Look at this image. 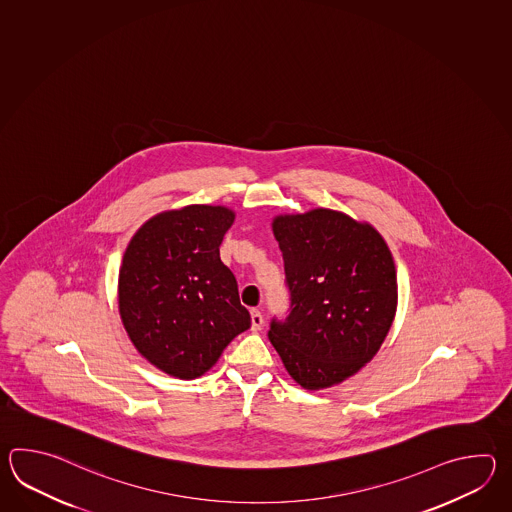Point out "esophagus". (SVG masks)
<instances>
[{
  "instance_id": "obj_1",
  "label": "esophagus",
  "mask_w": 512,
  "mask_h": 512,
  "mask_svg": "<svg viewBox=\"0 0 512 512\" xmlns=\"http://www.w3.org/2000/svg\"><path fill=\"white\" fill-rule=\"evenodd\" d=\"M251 322H252V331H260L261 326H263V315H261L258 309H252L251 311Z\"/></svg>"
}]
</instances>
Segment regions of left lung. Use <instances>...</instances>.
<instances>
[{
    "instance_id": "1",
    "label": "left lung",
    "mask_w": 512,
    "mask_h": 512,
    "mask_svg": "<svg viewBox=\"0 0 512 512\" xmlns=\"http://www.w3.org/2000/svg\"><path fill=\"white\" fill-rule=\"evenodd\" d=\"M291 313L272 318L269 340L305 390L355 375L381 349L397 311L392 252L370 223L315 208L272 219Z\"/></svg>"
}]
</instances>
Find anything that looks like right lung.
Returning a JSON list of instances; mask_svg holds the SVG:
<instances>
[{
  "instance_id": "obj_1",
  "label": "right lung",
  "mask_w": 512,
  "mask_h": 512,
  "mask_svg": "<svg viewBox=\"0 0 512 512\" xmlns=\"http://www.w3.org/2000/svg\"><path fill=\"white\" fill-rule=\"evenodd\" d=\"M232 223L227 207L166 210L148 219L124 252V329L144 359L177 379L201 377L251 327L236 278L219 258Z\"/></svg>"
}]
</instances>
